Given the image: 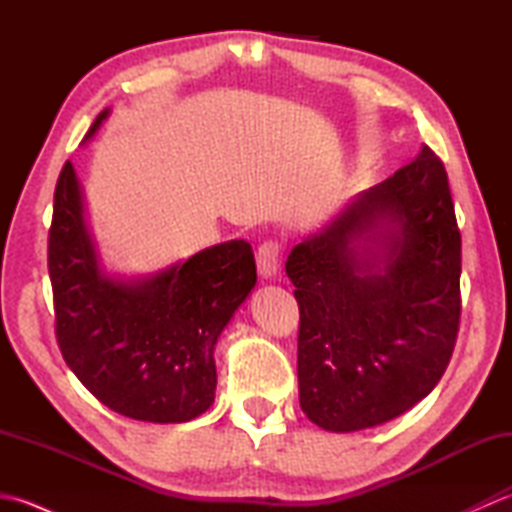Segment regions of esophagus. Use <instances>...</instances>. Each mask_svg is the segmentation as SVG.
<instances>
[{
  "instance_id": "1",
  "label": "esophagus",
  "mask_w": 512,
  "mask_h": 512,
  "mask_svg": "<svg viewBox=\"0 0 512 512\" xmlns=\"http://www.w3.org/2000/svg\"><path fill=\"white\" fill-rule=\"evenodd\" d=\"M281 262V244L277 239H266V242L257 248V270L262 277H275Z\"/></svg>"
}]
</instances>
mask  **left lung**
<instances>
[{
	"instance_id": "8db88e82",
	"label": "left lung",
	"mask_w": 512,
	"mask_h": 512,
	"mask_svg": "<svg viewBox=\"0 0 512 512\" xmlns=\"http://www.w3.org/2000/svg\"><path fill=\"white\" fill-rule=\"evenodd\" d=\"M460 273L447 169L424 145L288 255L303 413L347 433L429 396L458 339Z\"/></svg>"
}]
</instances>
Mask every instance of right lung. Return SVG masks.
Listing matches in <instances>:
<instances>
[{
  "mask_svg": "<svg viewBox=\"0 0 512 512\" xmlns=\"http://www.w3.org/2000/svg\"><path fill=\"white\" fill-rule=\"evenodd\" d=\"M110 114L103 110L85 138ZM54 332L76 378L105 407L145 422H189L213 405L217 336L255 288L244 239L204 248L151 277H107L65 162L48 235Z\"/></svg>",
  "mask_w": 512,
  "mask_h": 512,
  "instance_id": "obj_1",
  "label": "right lung"
}]
</instances>
